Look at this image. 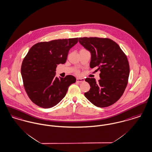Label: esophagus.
Wrapping results in <instances>:
<instances>
[{"label": "esophagus", "mask_w": 152, "mask_h": 152, "mask_svg": "<svg viewBox=\"0 0 152 152\" xmlns=\"http://www.w3.org/2000/svg\"><path fill=\"white\" fill-rule=\"evenodd\" d=\"M85 81V80L83 78H77V83H83Z\"/></svg>", "instance_id": "obj_1"}]
</instances>
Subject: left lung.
Wrapping results in <instances>:
<instances>
[{
  "mask_svg": "<svg viewBox=\"0 0 152 152\" xmlns=\"http://www.w3.org/2000/svg\"><path fill=\"white\" fill-rule=\"evenodd\" d=\"M79 42L91 53L90 67L100 71V79L86 78L90 90L84 94L99 107L110 106L123 95L128 81L129 66L119 45L109 38H79Z\"/></svg>",
  "mask_w": 152,
  "mask_h": 152,
  "instance_id": "1",
  "label": "left lung"
}]
</instances>
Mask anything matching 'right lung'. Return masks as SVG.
Returning <instances> with one entry per match:
<instances>
[{
  "instance_id": "1",
  "label": "right lung",
  "mask_w": 152,
  "mask_h": 152,
  "mask_svg": "<svg viewBox=\"0 0 152 152\" xmlns=\"http://www.w3.org/2000/svg\"><path fill=\"white\" fill-rule=\"evenodd\" d=\"M78 38L39 42L32 46L24 57L21 68L24 87L31 100L48 109L58 104L66 96L69 85L76 78L56 76L58 64H64L69 49Z\"/></svg>"
}]
</instances>
